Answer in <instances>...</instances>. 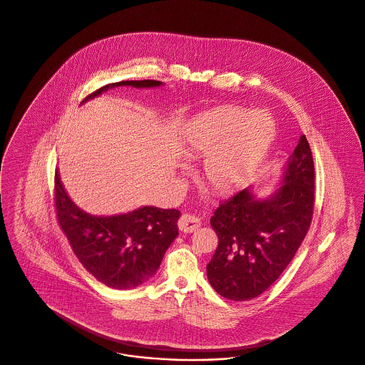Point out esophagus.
I'll return each instance as SVG.
<instances>
[{"instance_id":"obj_1","label":"esophagus","mask_w":365,"mask_h":365,"mask_svg":"<svg viewBox=\"0 0 365 365\" xmlns=\"http://www.w3.org/2000/svg\"><path fill=\"white\" fill-rule=\"evenodd\" d=\"M178 226L182 232L185 233H192L195 232L196 229H198L201 226V221L200 218H197L195 215H190V214H185L179 218L178 221Z\"/></svg>"}]
</instances>
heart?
Returning <instances> with one entry per match:
<instances>
[{
  "label": "heart",
  "instance_id": "b5f03b06",
  "mask_svg": "<svg viewBox=\"0 0 365 365\" xmlns=\"http://www.w3.org/2000/svg\"><path fill=\"white\" fill-rule=\"evenodd\" d=\"M274 135V122L265 113L222 107L201 113L186 125L183 148L192 157H207V183L220 193H229L252 178Z\"/></svg>",
  "mask_w": 365,
  "mask_h": 365
}]
</instances>
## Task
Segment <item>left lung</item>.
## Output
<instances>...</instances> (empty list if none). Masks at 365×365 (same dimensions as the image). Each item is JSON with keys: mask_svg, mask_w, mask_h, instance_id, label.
<instances>
[{"mask_svg": "<svg viewBox=\"0 0 365 365\" xmlns=\"http://www.w3.org/2000/svg\"><path fill=\"white\" fill-rule=\"evenodd\" d=\"M314 161L303 135L282 183L268 197L245 189L211 217L218 247L207 264L211 286L225 299L250 300L281 277L309 232L314 210Z\"/></svg>", "mask_w": 365, "mask_h": 365, "instance_id": "left-lung-1", "label": "left lung"}]
</instances>
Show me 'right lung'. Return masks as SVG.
<instances>
[{
  "label": "right lung",
  "mask_w": 365,
  "mask_h": 365,
  "mask_svg": "<svg viewBox=\"0 0 365 365\" xmlns=\"http://www.w3.org/2000/svg\"><path fill=\"white\" fill-rule=\"evenodd\" d=\"M119 86L150 88L163 83L158 81H122L107 84L87 96L82 103ZM54 200L58 222L72 250L97 281L111 289H133L151 279L170 243L179 235L180 212L178 210L145 205L111 217L84 212L65 192L58 170Z\"/></svg>",
  "instance_id": "right-lung-1"
}]
</instances>
